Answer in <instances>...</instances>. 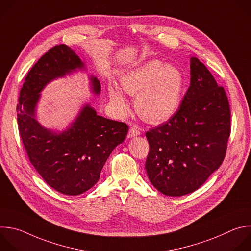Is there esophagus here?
Wrapping results in <instances>:
<instances>
[{
  "label": "esophagus",
  "instance_id": "esophagus-1",
  "mask_svg": "<svg viewBox=\"0 0 251 251\" xmlns=\"http://www.w3.org/2000/svg\"><path fill=\"white\" fill-rule=\"evenodd\" d=\"M141 134V131L140 129L137 127V126H133L130 128L129 132H128V138H132L134 136H138Z\"/></svg>",
  "mask_w": 251,
  "mask_h": 251
}]
</instances>
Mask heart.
<instances>
[{"label":"heart","instance_id":"obj_1","mask_svg":"<svg viewBox=\"0 0 251 251\" xmlns=\"http://www.w3.org/2000/svg\"><path fill=\"white\" fill-rule=\"evenodd\" d=\"M122 89L135 98V108L145 121L157 123L171 118L178 108L184 75L176 66L160 60H149L130 68L120 76ZM109 97L119 112L128 109L123 92L115 84L109 85Z\"/></svg>","mask_w":251,"mask_h":251}]
</instances>
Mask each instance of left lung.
Masks as SVG:
<instances>
[{
    "label": "left lung",
    "instance_id": "1",
    "mask_svg": "<svg viewBox=\"0 0 251 251\" xmlns=\"http://www.w3.org/2000/svg\"><path fill=\"white\" fill-rule=\"evenodd\" d=\"M229 102L206 66L191 58V84L176 113L146 132V171L162 194L181 197L198 190L223 164L230 135Z\"/></svg>",
    "mask_w": 251,
    "mask_h": 251
}]
</instances>
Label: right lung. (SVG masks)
I'll return each mask as SVG.
<instances>
[{"mask_svg":"<svg viewBox=\"0 0 251 251\" xmlns=\"http://www.w3.org/2000/svg\"><path fill=\"white\" fill-rule=\"evenodd\" d=\"M82 67L83 62L67 46L51 48L27 73L17 105L19 132L29 162L49 186L67 196L80 195L98 182L106 160L129 130L124 122L97 115L89 105L60 134L35 120V105L46 84ZM91 82L98 94L99 80L91 77Z\"/></svg>","mask_w":251,"mask_h":251,"instance_id":"1","label":"right lung"}]
</instances>
